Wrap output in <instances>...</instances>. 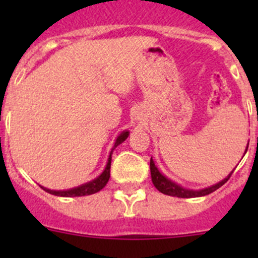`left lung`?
Masks as SVG:
<instances>
[{
  "label": "left lung",
  "mask_w": 258,
  "mask_h": 258,
  "mask_svg": "<svg viewBox=\"0 0 258 258\" xmlns=\"http://www.w3.org/2000/svg\"><path fill=\"white\" fill-rule=\"evenodd\" d=\"M247 148H248V146L246 147L244 153L247 152ZM150 170H151V178H152V183L155 184V187L158 189V191L162 192V194L165 195H168V196L179 197V199H192V197H201V196H206V195L212 194V192H215L216 189L220 188L222 184H225L233 172L232 171L227 177L223 178L222 181H220L218 183L212 184V186L206 187V188L196 189V191H195V189L184 188V187L179 186V184L176 183V182H173L172 179L167 178L165 175H162V173L160 172V170L157 168V166L155 165V161L152 160V157H151V161H150Z\"/></svg>",
  "instance_id": "obj_1"
}]
</instances>
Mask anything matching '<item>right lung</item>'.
I'll return each instance as SVG.
<instances>
[{
  "instance_id": "obj_1",
  "label": "right lung",
  "mask_w": 258,
  "mask_h": 258,
  "mask_svg": "<svg viewBox=\"0 0 258 258\" xmlns=\"http://www.w3.org/2000/svg\"><path fill=\"white\" fill-rule=\"evenodd\" d=\"M130 132L127 130L122 131L121 134L117 136L116 142H114L112 151L110 152V156H108V160H107V165H106L105 170L102 171L100 176H97L95 179L90 182H86V183L80 184V186L75 187V188H70V189H63V191H56V189H48L46 187L41 186V188L45 189L46 192L48 194L54 195V196H61V197H79V196H88V195H93L96 192L101 191L103 187L107 184L108 179H110V168H111V160H112V152L114 148L117 147L118 145H121L124 140L128 137Z\"/></svg>"
}]
</instances>
